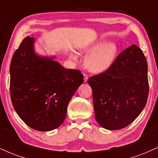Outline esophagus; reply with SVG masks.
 Returning a JSON list of instances; mask_svg holds the SVG:
<instances>
[{"label": "esophagus", "instance_id": "esophagus-1", "mask_svg": "<svg viewBox=\"0 0 158 158\" xmlns=\"http://www.w3.org/2000/svg\"><path fill=\"white\" fill-rule=\"evenodd\" d=\"M83 75H84V81L85 82H87V81H88V75H87L86 73H84Z\"/></svg>", "mask_w": 158, "mask_h": 158}]
</instances>
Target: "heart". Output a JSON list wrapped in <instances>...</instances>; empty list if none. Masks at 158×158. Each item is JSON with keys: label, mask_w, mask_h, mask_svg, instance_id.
I'll return each instance as SVG.
<instances>
[{"label": "heart", "mask_w": 158, "mask_h": 158, "mask_svg": "<svg viewBox=\"0 0 158 158\" xmlns=\"http://www.w3.org/2000/svg\"><path fill=\"white\" fill-rule=\"evenodd\" d=\"M105 43L104 41H99L84 50L85 52L90 53L85 61V66L90 71L94 73L106 71L115 60L118 52L117 44L114 43L105 44ZM70 57L76 59V56L73 54Z\"/></svg>", "instance_id": "1"}]
</instances>
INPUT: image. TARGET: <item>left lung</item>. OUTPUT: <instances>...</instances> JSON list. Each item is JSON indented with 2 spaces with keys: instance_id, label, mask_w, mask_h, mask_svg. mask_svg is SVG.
<instances>
[{
  "instance_id": "1",
  "label": "left lung",
  "mask_w": 158,
  "mask_h": 158,
  "mask_svg": "<svg viewBox=\"0 0 158 158\" xmlns=\"http://www.w3.org/2000/svg\"><path fill=\"white\" fill-rule=\"evenodd\" d=\"M88 82L97 123L106 129H121L138 117L147 102V61L133 44L121 52L108 70L90 77Z\"/></svg>"
}]
</instances>
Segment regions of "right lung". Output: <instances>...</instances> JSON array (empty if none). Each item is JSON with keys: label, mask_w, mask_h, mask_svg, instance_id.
I'll return each instance as SVG.
<instances>
[{"label": "right lung", "mask_w": 158, "mask_h": 158, "mask_svg": "<svg viewBox=\"0 0 158 158\" xmlns=\"http://www.w3.org/2000/svg\"><path fill=\"white\" fill-rule=\"evenodd\" d=\"M33 44V38H25L12 56L10 97L27 126L48 131L64 122L69 102L84 77L79 70L63 68L52 57L36 55Z\"/></svg>", "instance_id": "obj_1"}]
</instances>
